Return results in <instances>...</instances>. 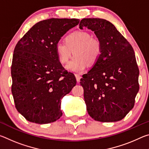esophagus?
I'll return each instance as SVG.
<instances>
[{"label": "esophagus", "instance_id": "obj_1", "mask_svg": "<svg viewBox=\"0 0 149 149\" xmlns=\"http://www.w3.org/2000/svg\"><path fill=\"white\" fill-rule=\"evenodd\" d=\"M75 78H76L77 81V82H79L81 77V75H77V74H75Z\"/></svg>", "mask_w": 149, "mask_h": 149}]
</instances>
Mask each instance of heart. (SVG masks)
Returning a JSON list of instances; mask_svg holds the SVG:
<instances>
[{
    "label": "heart",
    "instance_id": "b5f03b06",
    "mask_svg": "<svg viewBox=\"0 0 149 149\" xmlns=\"http://www.w3.org/2000/svg\"><path fill=\"white\" fill-rule=\"evenodd\" d=\"M64 41L65 43H56L55 50L58 59L63 64H67L72 54L74 55L66 66L68 71L82 73L87 64H94L102 54L101 41L89 32H73L65 37Z\"/></svg>",
    "mask_w": 149,
    "mask_h": 149
}]
</instances>
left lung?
Here are the masks:
<instances>
[{"instance_id":"1","label":"left lung","mask_w":149,"mask_h":149,"mask_svg":"<svg viewBox=\"0 0 149 149\" xmlns=\"http://www.w3.org/2000/svg\"><path fill=\"white\" fill-rule=\"evenodd\" d=\"M84 27L94 31L102 45L99 60L80 79L88 114L99 122H118L134 107L139 89L134 50L107 20L84 18L79 29Z\"/></svg>"}]
</instances>
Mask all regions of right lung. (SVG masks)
Listing matches in <instances>:
<instances>
[{"label":"right lung","instance_id":"1","mask_svg":"<svg viewBox=\"0 0 149 149\" xmlns=\"http://www.w3.org/2000/svg\"><path fill=\"white\" fill-rule=\"evenodd\" d=\"M79 19L50 18L35 24L17 42L11 66L17 110L30 122L45 124L62 116L61 99L76 85L58 59L56 43Z\"/></svg>","mask_w":149,"mask_h":149}]
</instances>
